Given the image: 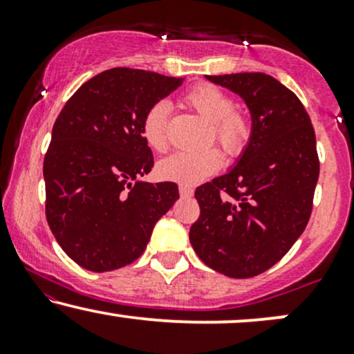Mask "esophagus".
Wrapping results in <instances>:
<instances>
[{"label": "esophagus", "mask_w": 354, "mask_h": 354, "mask_svg": "<svg viewBox=\"0 0 354 354\" xmlns=\"http://www.w3.org/2000/svg\"><path fill=\"white\" fill-rule=\"evenodd\" d=\"M180 194L181 196H191V194H193V188H191V186H188V185H180Z\"/></svg>", "instance_id": "esophagus-1"}]
</instances>
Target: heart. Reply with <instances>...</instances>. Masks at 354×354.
Here are the masks:
<instances>
[{"label":"heart","instance_id":"heart-1","mask_svg":"<svg viewBox=\"0 0 354 354\" xmlns=\"http://www.w3.org/2000/svg\"><path fill=\"white\" fill-rule=\"evenodd\" d=\"M183 103L209 123L208 143L216 141L231 156L245 151L253 135V120L246 111L234 108L230 93L216 84L201 83L186 91ZM168 124L169 106L166 101H158L145 113L141 133L146 145L154 151L168 149ZM221 166L223 154L216 148H209L200 153H174L161 161L158 173L168 181L191 186L216 173Z\"/></svg>","mask_w":354,"mask_h":354}]
</instances>
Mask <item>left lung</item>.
<instances>
[{
    "mask_svg": "<svg viewBox=\"0 0 354 354\" xmlns=\"http://www.w3.org/2000/svg\"><path fill=\"white\" fill-rule=\"evenodd\" d=\"M206 78L246 101L253 135L230 173L194 191L200 218L189 241L218 273L251 278L274 266L310 221L319 176L315 128L298 96L273 76Z\"/></svg>",
    "mask_w": 354,
    "mask_h": 354,
    "instance_id": "8db88e82",
    "label": "left lung"
}]
</instances>
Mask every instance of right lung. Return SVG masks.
Listing matches in <instances>:
<instances>
[{
  "instance_id": "obj_1",
  "label": "right lung",
  "mask_w": 354,
  "mask_h": 354,
  "mask_svg": "<svg viewBox=\"0 0 354 354\" xmlns=\"http://www.w3.org/2000/svg\"><path fill=\"white\" fill-rule=\"evenodd\" d=\"M183 78L111 68L81 84L53 126L44 154L46 219L56 241L84 270L136 261L156 221L180 198L171 181L143 183L151 148L141 121Z\"/></svg>"
}]
</instances>
